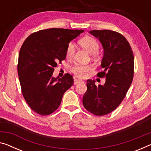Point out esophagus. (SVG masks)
I'll return each mask as SVG.
<instances>
[{"instance_id":"esophagus-1","label":"esophagus","mask_w":151,"mask_h":151,"mask_svg":"<svg viewBox=\"0 0 151 151\" xmlns=\"http://www.w3.org/2000/svg\"><path fill=\"white\" fill-rule=\"evenodd\" d=\"M83 81H82V80H78V79H74V80H73V83H74V85H76V84H78V83H83Z\"/></svg>"}]
</instances>
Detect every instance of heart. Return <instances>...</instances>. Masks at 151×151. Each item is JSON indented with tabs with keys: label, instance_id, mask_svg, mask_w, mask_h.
I'll return each instance as SVG.
<instances>
[{
	"label": "heart",
	"instance_id": "1",
	"mask_svg": "<svg viewBox=\"0 0 151 151\" xmlns=\"http://www.w3.org/2000/svg\"><path fill=\"white\" fill-rule=\"evenodd\" d=\"M83 49L86 50L90 54H92V57L97 59L99 57V50L100 45L99 42L92 37H85L78 42ZM75 54V46L72 43H69L66 48V57L68 59H71ZM92 69V66L90 65H80L76 64L71 68V71L74 75L78 78H85L88 73Z\"/></svg>",
	"mask_w": 151,
	"mask_h": 151
}]
</instances>
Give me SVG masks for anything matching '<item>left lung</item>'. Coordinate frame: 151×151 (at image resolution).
Listing matches in <instances>:
<instances>
[{"label": "left lung", "mask_w": 151, "mask_h": 151, "mask_svg": "<svg viewBox=\"0 0 151 151\" xmlns=\"http://www.w3.org/2000/svg\"><path fill=\"white\" fill-rule=\"evenodd\" d=\"M89 32L103 46V70L96 76L105 78L106 82L103 86H96L94 80H88L82 103L90 113L103 116L114 111L126 96L134 77V57L128 41L119 32L109 29Z\"/></svg>", "instance_id": "8db88e82"}]
</instances>
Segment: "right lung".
<instances>
[{"mask_svg":"<svg viewBox=\"0 0 151 151\" xmlns=\"http://www.w3.org/2000/svg\"><path fill=\"white\" fill-rule=\"evenodd\" d=\"M83 29L50 28L34 32L20 48L17 72L24 99L30 108L40 115L56 111L63 96L73 83L65 73L53 78L54 68L66 57V48Z\"/></svg>","mask_w":151,"mask_h":151,"instance_id":"right-lung-1","label":"right lung"}]
</instances>
